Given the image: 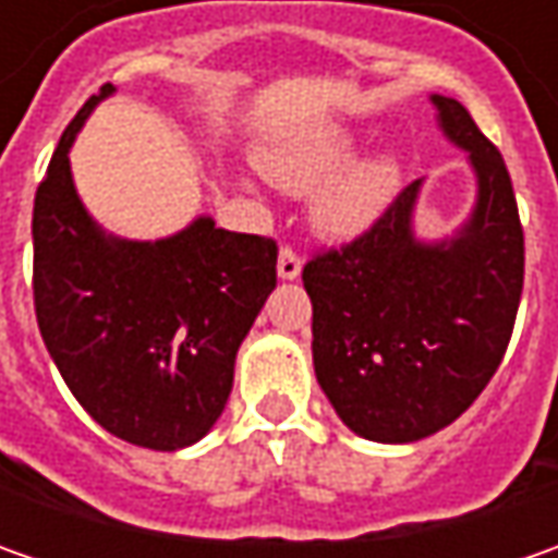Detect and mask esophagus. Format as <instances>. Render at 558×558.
<instances>
[{"label":"esophagus","instance_id":"34e87169","mask_svg":"<svg viewBox=\"0 0 558 558\" xmlns=\"http://www.w3.org/2000/svg\"><path fill=\"white\" fill-rule=\"evenodd\" d=\"M301 276V254L291 245L279 251V279H298Z\"/></svg>","mask_w":558,"mask_h":558}]
</instances>
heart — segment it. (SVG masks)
Instances as JSON below:
<instances>
[{
	"label": "heart",
	"mask_w": 558,
	"mask_h": 558,
	"mask_svg": "<svg viewBox=\"0 0 558 558\" xmlns=\"http://www.w3.org/2000/svg\"><path fill=\"white\" fill-rule=\"evenodd\" d=\"M354 151V136L344 130H319L311 136L269 145L257 155L269 180L289 192H313L329 180L316 202V223L326 235L351 239L378 220L400 183L395 158H369L340 169ZM342 171L341 174L337 170Z\"/></svg>",
	"instance_id": "b5f03b06"
}]
</instances>
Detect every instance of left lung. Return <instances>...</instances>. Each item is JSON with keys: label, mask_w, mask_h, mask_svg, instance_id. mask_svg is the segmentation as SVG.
<instances>
[{"label": "left lung", "mask_w": 558, "mask_h": 558, "mask_svg": "<svg viewBox=\"0 0 558 558\" xmlns=\"http://www.w3.org/2000/svg\"><path fill=\"white\" fill-rule=\"evenodd\" d=\"M432 101L478 173L472 220L453 242H416V180L301 272L316 381L351 432L381 444L428 438L475 403L504 363L525 282V232L500 148L457 98Z\"/></svg>", "instance_id": "1"}]
</instances>
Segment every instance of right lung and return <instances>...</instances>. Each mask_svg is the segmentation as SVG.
<instances>
[{
    "label": "right lung",
    "instance_id": "obj_1",
    "mask_svg": "<svg viewBox=\"0 0 558 558\" xmlns=\"http://www.w3.org/2000/svg\"><path fill=\"white\" fill-rule=\"evenodd\" d=\"M105 83L61 133L33 198V307L80 407L114 438L180 450L204 438L232 391L239 344L276 289L279 247L210 217L123 242L76 198L68 148Z\"/></svg>",
    "mask_w": 558,
    "mask_h": 558
}]
</instances>
